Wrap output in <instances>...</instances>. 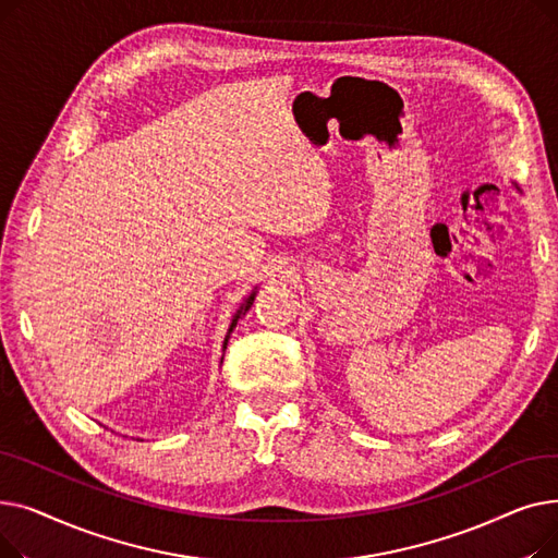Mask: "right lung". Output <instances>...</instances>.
Returning <instances> with one entry per match:
<instances>
[{
  "label": "right lung",
  "mask_w": 558,
  "mask_h": 558,
  "mask_svg": "<svg viewBox=\"0 0 558 558\" xmlns=\"http://www.w3.org/2000/svg\"><path fill=\"white\" fill-rule=\"evenodd\" d=\"M253 301H255V291H251V296H246L244 299V303L240 305V310H238V314L232 316V324H230V328H228V335H226V339H223V350H226V345H228V339H230V332L234 330V326H238V320L251 310V305H253ZM223 360V357H221Z\"/></svg>",
  "instance_id": "right-lung-1"
}]
</instances>
